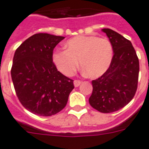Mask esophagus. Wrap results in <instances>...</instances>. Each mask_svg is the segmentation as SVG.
Masks as SVG:
<instances>
[{
	"label": "esophagus",
	"mask_w": 149,
	"mask_h": 149,
	"mask_svg": "<svg viewBox=\"0 0 149 149\" xmlns=\"http://www.w3.org/2000/svg\"><path fill=\"white\" fill-rule=\"evenodd\" d=\"M73 83H74V86L75 87H78L79 85L82 83V82H81L80 80H78V79H76V80H74V82H73Z\"/></svg>",
	"instance_id": "obj_1"
}]
</instances>
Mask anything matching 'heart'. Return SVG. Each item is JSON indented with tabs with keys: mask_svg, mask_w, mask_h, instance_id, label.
Returning <instances> with one entry per match:
<instances>
[{
	"mask_svg": "<svg viewBox=\"0 0 149 149\" xmlns=\"http://www.w3.org/2000/svg\"><path fill=\"white\" fill-rule=\"evenodd\" d=\"M66 47L55 50L52 58L58 70L68 77L77 70L79 61L88 77L98 78L107 70L113 59V46L105 38L76 36L66 42Z\"/></svg>",
	"mask_w": 149,
	"mask_h": 149,
	"instance_id": "heart-1",
	"label": "heart"
}]
</instances>
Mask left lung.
Instances as JSON below:
<instances>
[{"label":"left lung","instance_id":"left-lung-1","mask_svg":"<svg viewBox=\"0 0 149 149\" xmlns=\"http://www.w3.org/2000/svg\"><path fill=\"white\" fill-rule=\"evenodd\" d=\"M112 44V62L102 77L92 81V95L88 102L102 113L123 108L133 98L138 86L139 63L130 41L110 29H103Z\"/></svg>","mask_w":149,"mask_h":149}]
</instances>
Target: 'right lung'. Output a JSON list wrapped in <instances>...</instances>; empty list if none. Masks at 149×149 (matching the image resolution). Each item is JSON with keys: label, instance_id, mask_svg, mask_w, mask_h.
<instances>
[{"label": "right lung", "instance_id": "right-lung-1", "mask_svg": "<svg viewBox=\"0 0 149 149\" xmlns=\"http://www.w3.org/2000/svg\"><path fill=\"white\" fill-rule=\"evenodd\" d=\"M63 38L38 33L15 51L11 68L15 92L22 105L34 114L49 117L62 111L74 88L73 80L53 63L54 48Z\"/></svg>", "mask_w": 149, "mask_h": 149}]
</instances>
